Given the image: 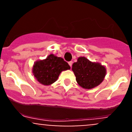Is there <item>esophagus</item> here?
I'll use <instances>...</instances> for the list:
<instances>
[{
	"label": "esophagus",
	"mask_w": 132,
	"mask_h": 132,
	"mask_svg": "<svg viewBox=\"0 0 132 132\" xmlns=\"http://www.w3.org/2000/svg\"><path fill=\"white\" fill-rule=\"evenodd\" d=\"M68 64H69V66H71V67H72V61H69V63H68Z\"/></svg>",
	"instance_id": "1"
}]
</instances>
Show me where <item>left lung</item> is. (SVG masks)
Returning a JSON list of instances; mask_svg holds the SVG:
<instances>
[{"label":"left lung","instance_id":"8db88e82","mask_svg":"<svg viewBox=\"0 0 132 132\" xmlns=\"http://www.w3.org/2000/svg\"><path fill=\"white\" fill-rule=\"evenodd\" d=\"M72 70L75 73L78 84L81 87L91 89L102 82L106 75V68L99 63L89 61L82 56L74 63Z\"/></svg>","mask_w":132,"mask_h":132}]
</instances>
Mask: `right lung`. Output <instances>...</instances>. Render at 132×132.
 <instances>
[{
	"mask_svg": "<svg viewBox=\"0 0 132 132\" xmlns=\"http://www.w3.org/2000/svg\"><path fill=\"white\" fill-rule=\"evenodd\" d=\"M70 69L68 63L62 57L51 54L45 60L36 61L32 72L35 78L40 84L49 86L56 81L62 71Z\"/></svg>",
	"mask_w": 132,
	"mask_h": 132,
	"instance_id": "right-lung-1",
	"label": "right lung"
}]
</instances>
